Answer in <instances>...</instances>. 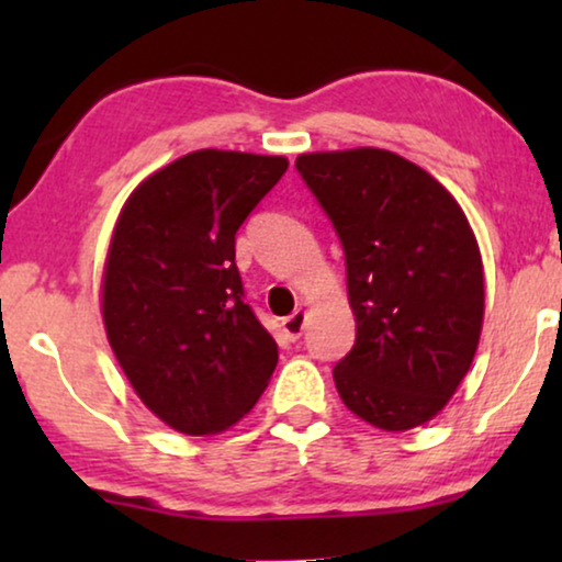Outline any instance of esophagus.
<instances>
[{"instance_id": "esophagus-1", "label": "esophagus", "mask_w": 562, "mask_h": 562, "mask_svg": "<svg viewBox=\"0 0 562 562\" xmlns=\"http://www.w3.org/2000/svg\"><path fill=\"white\" fill-rule=\"evenodd\" d=\"M281 327H283V333H286L289 340H299L306 327V312L296 310L294 314H289V317L281 322Z\"/></svg>"}]
</instances>
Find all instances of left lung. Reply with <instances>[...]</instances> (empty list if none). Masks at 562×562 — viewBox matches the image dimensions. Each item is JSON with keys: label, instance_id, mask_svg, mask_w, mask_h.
<instances>
[{"label": "left lung", "instance_id": "obj_1", "mask_svg": "<svg viewBox=\"0 0 562 562\" xmlns=\"http://www.w3.org/2000/svg\"><path fill=\"white\" fill-rule=\"evenodd\" d=\"M296 171L333 222L356 345L335 366L345 406L404 432L448 404L479 348L483 263L450 191L391 150L306 153Z\"/></svg>", "mask_w": 562, "mask_h": 562}]
</instances>
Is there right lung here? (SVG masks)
Returning a JSON list of instances; mask_svg holds the SVG:
<instances>
[{
  "label": "right lung",
  "instance_id": "obj_1",
  "mask_svg": "<svg viewBox=\"0 0 562 562\" xmlns=\"http://www.w3.org/2000/svg\"><path fill=\"white\" fill-rule=\"evenodd\" d=\"M289 160L196 150L130 194L104 266L110 345L143 404L183 435L235 425L279 345L245 304L235 235Z\"/></svg>",
  "mask_w": 562,
  "mask_h": 562
}]
</instances>
